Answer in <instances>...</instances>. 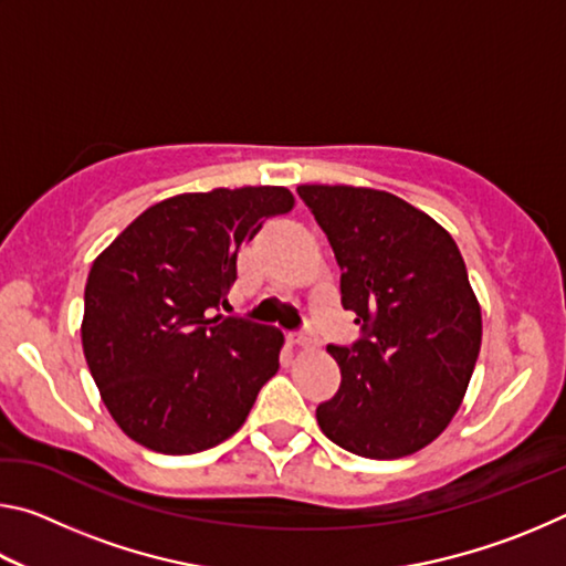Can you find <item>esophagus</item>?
I'll return each mask as SVG.
<instances>
[{
    "instance_id": "esophagus-1",
    "label": "esophagus",
    "mask_w": 566,
    "mask_h": 566,
    "mask_svg": "<svg viewBox=\"0 0 566 566\" xmlns=\"http://www.w3.org/2000/svg\"><path fill=\"white\" fill-rule=\"evenodd\" d=\"M294 347H302V349H310V347H317V339L310 337V334H294L292 337Z\"/></svg>"
}]
</instances>
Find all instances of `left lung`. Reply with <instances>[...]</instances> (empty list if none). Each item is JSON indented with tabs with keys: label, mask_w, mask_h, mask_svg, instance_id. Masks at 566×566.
Instances as JSON below:
<instances>
[{
	"label": "left lung",
	"mask_w": 566,
	"mask_h": 566,
	"mask_svg": "<svg viewBox=\"0 0 566 566\" xmlns=\"http://www.w3.org/2000/svg\"><path fill=\"white\" fill-rule=\"evenodd\" d=\"M342 270V304L364 337L329 347L339 391L317 407L322 432L367 459L432 444L467 395L482 347V306L447 229L389 191L296 187Z\"/></svg>",
	"instance_id": "1"
}]
</instances>
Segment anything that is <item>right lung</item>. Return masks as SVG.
I'll return each instance as SVG.
<instances>
[{
	"label": "right lung",
	"instance_id": "right-lung-1",
	"mask_svg": "<svg viewBox=\"0 0 566 566\" xmlns=\"http://www.w3.org/2000/svg\"><path fill=\"white\" fill-rule=\"evenodd\" d=\"M294 209L286 187L187 191L142 212L94 260L82 347L117 427L161 454L232 437L280 369L284 334L212 317L237 280V252Z\"/></svg>",
	"mask_w": 566,
	"mask_h": 566
}]
</instances>
